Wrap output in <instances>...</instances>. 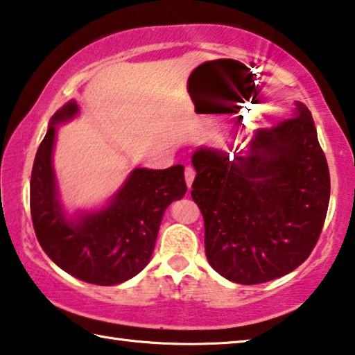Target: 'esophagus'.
<instances>
[{
    "label": "esophagus",
    "instance_id": "34e87169",
    "mask_svg": "<svg viewBox=\"0 0 355 355\" xmlns=\"http://www.w3.org/2000/svg\"><path fill=\"white\" fill-rule=\"evenodd\" d=\"M194 178H196L194 167L188 166V167H186V169H184V180H186V184H188L189 189H191V186H192V182H194Z\"/></svg>",
    "mask_w": 355,
    "mask_h": 355
}]
</instances>
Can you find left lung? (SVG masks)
Instances as JSON below:
<instances>
[{
  "label": "left lung",
  "instance_id": "obj_1",
  "mask_svg": "<svg viewBox=\"0 0 355 355\" xmlns=\"http://www.w3.org/2000/svg\"><path fill=\"white\" fill-rule=\"evenodd\" d=\"M192 200L205 222V254L216 272L241 285L279 279L307 260L330 197L326 156L300 101L288 119L252 133L233 159L199 147Z\"/></svg>",
  "mask_w": 355,
  "mask_h": 355
}]
</instances>
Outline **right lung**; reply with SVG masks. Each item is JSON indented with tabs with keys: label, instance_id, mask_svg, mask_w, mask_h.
<instances>
[{
	"label": "right lung",
	"instance_id": "1",
	"mask_svg": "<svg viewBox=\"0 0 355 355\" xmlns=\"http://www.w3.org/2000/svg\"><path fill=\"white\" fill-rule=\"evenodd\" d=\"M80 112L70 100L51 117L31 173V218L45 254L83 282L111 286L139 274L152 258L166 208L186 194L184 167H136L106 205L70 216L53 167L58 125Z\"/></svg>",
	"mask_w": 355,
	"mask_h": 355
}]
</instances>
